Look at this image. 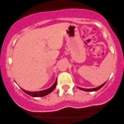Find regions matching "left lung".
Here are the masks:
<instances>
[{"label":"left lung","instance_id":"left-lung-1","mask_svg":"<svg viewBox=\"0 0 124 124\" xmlns=\"http://www.w3.org/2000/svg\"><path fill=\"white\" fill-rule=\"evenodd\" d=\"M106 82H105V83H104L103 85H101V86H100L98 87H96V88H93V89H83V88H80V87H79V89L80 90H84V91H86V92H94V91H97V90H99V89H100L101 88L103 87L104 85H105V84L106 83Z\"/></svg>","mask_w":124,"mask_h":124}]
</instances>
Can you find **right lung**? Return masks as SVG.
<instances>
[{
    "label": "right lung",
    "mask_w": 124,
    "mask_h": 124,
    "mask_svg": "<svg viewBox=\"0 0 124 124\" xmlns=\"http://www.w3.org/2000/svg\"><path fill=\"white\" fill-rule=\"evenodd\" d=\"M56 86V80L55 81V82L54 83V84L52 85V86L49 89L45 90H42V91H39V92H28V91H25L24 90L22 89L24 93H25L26 94H27L29 96L34 97H43L46 96V95L48 94L52 91L54 90V89H55Z\"/></svg>",
    "instance_id": "obj_1"
}]
</instances>
